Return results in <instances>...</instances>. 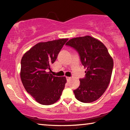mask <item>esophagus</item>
I'll use <instances>...</instances> for the list:
<instances>
[{
  "label": "esophagus",
  "mask_w": 130,
  "mask_h": 130,
  "mask_svg": "<svg viewBox=\"0 0 130 130\" xmlns=\"http://www.w3.org/2000/svg\"><path fill=\"white\" fill-rule=\"evenodd\" d=\"M71 79V77H67V82H69L70 81V80Z\"/></svg>",
  "instance_id": "esophagus-1"
}]
</instances>
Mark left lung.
<instances>
[{"mask_svg": "<svg viewBox=\"0 0 130 130\" xmlns=\"http://www.w3.org/2000/svg\"><path fill=\"white\" fill-rule=\"evenodd\" d=\"M66 45L79 54L85 71V76L79 79L80 85L74 93L78 101L94 102L101 97L108 86L114 62L107 47L101 41L90 36L72 38Z\"/></svg>", "mask_w": 130, "mask_h": 130, "instance_id": "8db88e82", "label": "left lung"}]
</instances>
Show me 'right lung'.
<instances>
[{"instance_id":"1","label":"right lung","mask_w":130,"mask_h":130,"mask_svg":"<svg viewBox=\"0 0 130 130\" xmlns=\"http://www.w3.org/2000/svg\"><path fill=\"white\" fill-rule=\"evenodd\" d=\"M67 41L60 39L38 43L27 51L21 59L20 75L23 87L42 105L56 102L65 88L66 78L53 75L51 67Z\"/></svg>"}]
</instances>
